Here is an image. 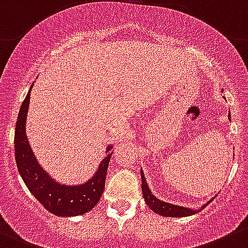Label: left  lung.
Listing matches in <instances>:
<instances>
[{"mask_svg":"<svg viewBox=\"0 0 248 248\" xmlns=\"http://www.w3.org/2000/svg\"><path fill=\"white\" fill-rule=\"evenodd\" d=\"M230 112H229V119H230ZM141 179H142V184H141V187H142V195H143V199H145L146 204L152 209L155 213L159 214V216H163V217H171V218H176V217H188V216H192V214H196L199 213L200 211L204 208V207L208 206V203H211L213 201V199L209 200L206 204L201 207L200 209H191V208H186V207H181V206H176V204H171L168 203V202H164L161 201L159 199L152 195L151 192L150 187H148V184L146 181L145 175H143V171L141 169Z\"/></svg>","mask_w":248,"mask_h":248,"instance_id":"8db88e82","label":"left lung"}]
</instances>
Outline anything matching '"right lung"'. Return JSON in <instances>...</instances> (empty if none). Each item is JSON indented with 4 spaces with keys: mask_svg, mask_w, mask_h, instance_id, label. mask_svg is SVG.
Masks as SVG:
<instances>
[{
    "mask_svg": "<svg viewBox=\"0 0 248 248\" xmlns=\"http://www.w3.org/2000/svg\"><path fill=\"white\" fill-rule=\"evenodd\" d=\"M34 85V84H32ZM30 90L22 103L14 134L16 163L20 176L32 196L52 214L58 217H75L90 212L100 201L105 190L106 175L112 155L113 146H108L106 157L101 161L97 170L90 180L80 185H63L49 176L35 158L25 134Z\"/></svg>",
    "mask_w": 248,
    "mask_h": 248,
    "instance_id": "add662e5",
    "label": "right lung"
}]
</instances>
